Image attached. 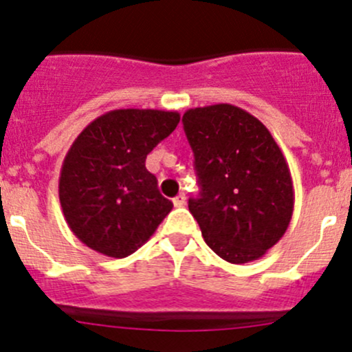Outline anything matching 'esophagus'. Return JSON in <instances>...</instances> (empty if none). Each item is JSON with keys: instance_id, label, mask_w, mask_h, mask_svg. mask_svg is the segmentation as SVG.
<instances>
[{"instance_id": "34e87169", "label": "esophagus", "mask_w": 352, "mask_h": 352, "mask_svg": "<svg viewBox=\"0 0 352 352\" xmlns=\"http://www.w3.org/2000/svg\"><path fill=\"white\" fill-rule=\"evenodd\" d=\"M173 206H175V208H182V206H186V194H179L177 197H173Z\"/></svg>"}]
</instances>
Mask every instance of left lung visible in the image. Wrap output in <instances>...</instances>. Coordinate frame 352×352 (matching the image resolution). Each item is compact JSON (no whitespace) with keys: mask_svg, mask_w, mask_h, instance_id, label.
<instances>
[{"mask_svg":"<svg viewBox=\"0 0 352 352\" xmlns=\"http://www.w3.org/2000/svg\"><path fill=\"white\" fill-rule=\"evenodd\" d=\"M182 124L201 186L189 211L204 242L232 264L257 261L293 216V179L281 148L257 117L230 104L189 109Z\"/></svg>","mask_w":352,"mask_h":352,"instance_id":"8db88e82","label":"left lung"}]
</instances>
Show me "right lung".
<instances>
[{"instance_id":"1","label":"right lung","mask_w":352,"mask_h":352,"mask_svg":"<svg viewBox=\"0 0 352 352\" xmlns=\"http://www.w3.org/2000/svg\"><path fill=\"white\" fill-rule=\"evenodd\" d=\"M179 120L170 110L117 109L73 141L59 175V201L69 230L91 250L127 257L172 211L144 162Z\"/></svg>"}]
</instances>
